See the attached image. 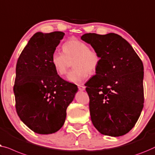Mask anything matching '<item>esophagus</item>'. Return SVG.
<instances>
[{"label":"esophagus","mask_w":155,"mask_h":155,"mask_svg":"<svg viewBox=\"0 0 155 155\" xmlns=\"http://www.w3.org/2000/svg\"><path fill=\"white\" fill-rule=\"evenodd\" d=\"M78 90L81 91H85V89H86V87H85L84 86H83V85H78Z\"/></svg>","instance_id":"1"}]
</instances>
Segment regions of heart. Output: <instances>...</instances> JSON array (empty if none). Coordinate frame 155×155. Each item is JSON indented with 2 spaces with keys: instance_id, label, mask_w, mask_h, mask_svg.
I'll use <instances>...</instances> for the list:
<instances>
[{
  "instance_id": "b5f03b06",
  "label": "heart",
  "mask_w": 155,
  "mask_h": 155,
  "mask_svg": "<svg viewBox=\"0 0 155 155\" xmlns=\"http://www.w3.org/2000/svg\"><path fill=\"white\" fill-rule=\"evenodd\" d=\"M63 51H55L52 54L51 62L59 75L67 73L70 61L73 62L74 69L69 71L67 79L69 82L79 84L88 77V72L96 71L100 64V56L96 51L90 49L88 45L77 39H71L63 45Z\"/></svg>"
}]
</instances>
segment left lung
Here are the masks:
<instances>
[{"mask_svg": "<svg viewBox=\"0 0 155 155\" xmlns=\"http://www.w3.org/2000/svg\"><path fill=\"white\" fill-rule=\"evenodd\" d=\"M81 38L100 58L96 74L85 84L92 123L105 136H124L134 128L143 108L142 61L117 34L89 33Z\"/></svg>", "mask_w": 155, "mask_h": 155, "instance_id": "left-lung-1", "label": "left lung"}]
</instances>
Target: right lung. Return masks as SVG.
Instances as JSON below:
<instances>
[{
    "mask_svg": "<svg viewBox=\"0 0 155 155\" xmlns=\"http://www.w3.org/2000/svg\"><path fill=\"white\" fill-rule=\"evenodd\" d=\"M64 33L37 32L19 55L14 91L15 107L21 121L38 134L55 133L64 125L67 108L78 88L62 79L51 56Z\"/></svg>",
    "mask_w": 155,
    "mask_h": 155,
    "instance_id": "right-lung-1",
    "label": "right lung"
}]
</instances>
